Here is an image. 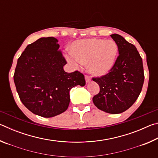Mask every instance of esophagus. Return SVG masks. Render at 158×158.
<instances>
[{"label":"esophagus","instance_id":"obj_1","mask_svg":"<svg viewBox=\"0 0 158 158\" xmlns=\"http://www.w3.org/2000/svg\"><path fill=\"white\" fill-rule=\"evenodd\" d=\"M85 81H86V83H89L90 81V77L88 75L85 76Z\"/></svg>","mask_w":158,"mask_h":158}]
</instances>
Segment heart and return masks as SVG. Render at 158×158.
Instances as JSON below:
<instances>
[{"mask_svg":"<svg viewBox=\"0 0 158 158\" xmlns=\"http://www.w3.org/2000/svg\"><path fill=\"white\" fill-rule=\"evenodd\" d=\"M71 52L66 56L69 63L76 68L88 63V69L90 74L102 77L113 68L118 48L111 40L89 38L74 42Z\"/></svg>","mask_w":158,"mask_h":158,"instance_id":"obj_1","label":"heart"}]
</instances>
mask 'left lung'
I'll use <instances>...</instances> for the list:
<instances>
[{
    "label": "left lung",
    "mask_w": 158,
    "mask_h": 158,
    "mask_svg": "<svg viewBox=\"0 0 158 158\" xmlns=\"http://www.w3.org/2000/svg\"><path fill=\"white\" fill-rule=\"evenodd\" d=\"M118 45L119 56L110 72L93 80L100 92L93 98L94 105L106 113H122L137 100L142 89L144 74L142 58L135 45L118 34L111 35Z\"/></svg>",
    "instance_id": "left-lung-1"
}]
</instances>
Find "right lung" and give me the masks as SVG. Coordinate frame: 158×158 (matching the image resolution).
Segmentation results:
<instances>
[{"instance_id":"1","label":"right lung","mask_w":158,"mask_h":158,"mask_svg":"<svg viewBox=\"0 0 158 158\" xmlns=\"http://www.w3.org/2000/svg\"><path fill=\"white\" fill-rule=\"evenodd\" d=\"M58 40L41 37L28 44L18 58L14 81L26 108L38 116L53 117L68 108L69 90L85 84L84 74L63 69L67 63Z\"/></svg>"}]
</instances>
